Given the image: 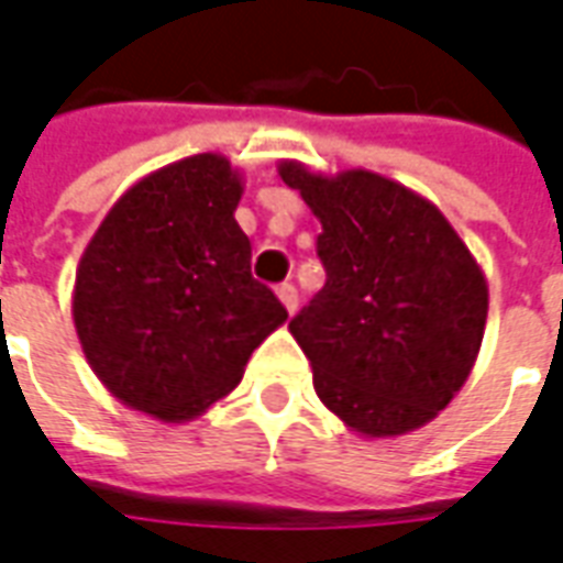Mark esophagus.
I'll list each match as a JSON object with an SVG mask.
<instances>
[{"label":"esophagus","instance_id":"34e87169","mask_svg":"<svg viewBox=\"0 0 563 563\" xmlns=\"http://www.w3.org/2000/svg\"><path fill=\"white\" fill-rule=\"evenodd\" d=\"M277 298H280V305L286 307V313H295V310H298V292H295L292 283H280V286H277Z\"/></svg>","mask_w":563,"mask_h":563}]
</instances>
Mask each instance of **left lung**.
<instances>
[{
	"mask_svg": "<svg viewBox=\"0 0 563 563\" xmlns=\"http://www.w3.org/2000/svg\"><path fill=\"white\" fill-rule=\"evenodd\" d=\"M322 222L325 286L289 322L313 389L350 431H416L467 383L483 346L488 283L437 205L383 174L277 165Z\"/></svg>",
	"mask_w": 563,
	"mask_h": 563,
	"instance_id": "1",
	"label": "left lung"
}]
</instances>
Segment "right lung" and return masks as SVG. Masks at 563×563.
Listing matches in <instances>:
<instances>
[{
  "label": "right lung",
  "instance_id": "1",
  "mask_svg": "<svg viewBox=\"0 0 563 563\" xmlns=\"http://www.w3.org/2000/svg\"><path fill=\"white\" fill-rule=\"evenodd\" d=\"M241 196L220 153L172 162L117 198L78 262L71 317L92 374L159 422H189L225 398L286 322L250 274Z\"/></svg>",
  "mask_w": 563,
  "mask_h": 563
}]
</instances>
